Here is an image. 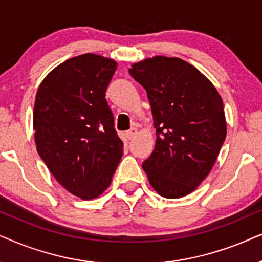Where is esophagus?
<instances>
[{
	"label": "esophagus",
	"mask_w": 262,
	"mask_h": 262,
	"mask_svg": "<svg viewBox=\"0 0 262 262\" xmlns=\"http://www.w3.org/2000/svg\"><path fill=\"white\" fill-rule=\"evenodd\" d=\"M137 134H138V129L135 128V127H133V128L129 129V130L127 132V138L129 139V140H132V139L135 138V135H137Z\"/></svg>",
	"instance_id": "obj_1"
}]
</instances>
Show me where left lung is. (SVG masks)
Segmentation results:
<instances>
[{
    "label": "left lung",
    "mask_w": 262,
    "mask_h": 262,
    "mask_svg": "<svg viewBox=\"0 0 262 262\" xmlns=\"http://www.w3.org/2000/svg\"><path fill=\"white\" fill-rule=\"evenodd\" d=\"M129 74L147 92L157 135L142 169L162 196H186L206 179L225 140L222 97L206 76L177 57L146 58Z\"/></svg>",
    "instance_id": "left-lung-1"
}]
</instances>
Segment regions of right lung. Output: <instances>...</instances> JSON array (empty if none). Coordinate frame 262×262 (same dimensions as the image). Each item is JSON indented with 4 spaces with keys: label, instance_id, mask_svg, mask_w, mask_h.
<instances>
[{
    "label": "right lung",
    "instance_id": "right-lung-1",
    "mask_svg": "<svg viewBox=\"0 0 262 262\" xmlns=\"http://www.w3.org/2000/svg\"><path fill=\"white\" fill-rule=\"evenodd\" d=\"M117 63L83 54L41 81L33 109L37 151L56 181L82 200L110 186L123 153L105 92Z\"/></svg>",
    "mask_w": 262,
    "mask_h": 262
}]
</instances>
